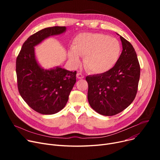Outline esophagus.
I'll return each mask as SVG.
<instances>
[{"instance_id":"34e87169","label":"esophagus","mask_w":160,"mask_h":160,"mask_svg":"<svg viewBox=\"0 0 160 160\" xmlns=\"http://www.w3.org/2000/svg\"><path fill=\"white\" fill-rule=\"evenodd\" d=\"M77 77L78 79H82V78H84V76H83L82 73H78L77 75Z\"/></svg>"}]
</instances>
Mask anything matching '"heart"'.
Masks as SVG:
<instances>
[{"mask_svg": "<svg viewBox=\"0 0 160 160\" xmlns=\"http://www.w3.org/2000/svg\"><path fill=\"white\" fill-rule=\"evenodd\" d=\"M121 50L119 42L115 38L102 33H83L73 39L69 58L77 66L80 63L79 56L84 57L83 63L91 72L102 74L116 64Z\"/></svg>", "mask_w": 160, "mask_h": 160, "instance_id": "obj_1", "label": "heart"}]
</instances>
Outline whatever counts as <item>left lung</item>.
<instances>
[{"label":"left lung","mask_w":160,"mask_h":160,"mask_svg":"<svg viewBox=\"0 0 160 160\" xmlns=\"http://www.w3.org/2000/svg\"><path fill=\"white\" fill-rule=\"evenodd\" d=\"M122 51L113 68L86 77L88 98L91 107L100 115H115L128 107L136 97L140 66L135 49L120 36Z\"/></svg>","instance_id":"1"}]
</instances>
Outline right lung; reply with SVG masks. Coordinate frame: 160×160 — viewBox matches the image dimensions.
Returning <instances> with one entry per match:
<instances>
[{
  "instance_id": "right-lung-1",
  "label": "right lung",
  "mask_w": 160,
  "mask_h": 160,
  "mask_svg": "<svg viewBox=\"0 0 160 160\" xmlns=\"http://www.w3.org/2000/svg\"><path fill=\"white\" fill-rule=\"evenodd\" d=\"M66 30L65 27H53L38 31L24 42L17 58L19 93L32 109L43 115L56 113L65 106L77 82V71L60 66L43 68L37 60L34 47L50 36L62 34Z\"/></svg>"
}]
</instances>
